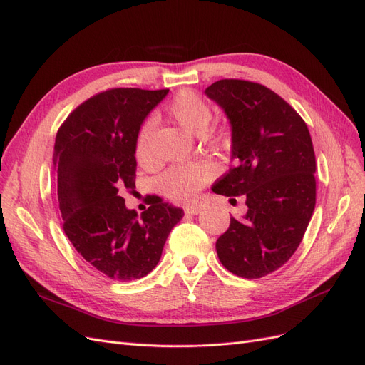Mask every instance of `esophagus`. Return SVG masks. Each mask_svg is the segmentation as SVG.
<instances>
[{"label": "esophagus", "mask_w": 365, "mask_h": 365, "mask_svg": "<svg viewBox=\"0 0 365 365\" xmlns=\"http://www.w3.org/2000/svg\"><path fill=\"white\" fill-rule=\"evenodd\" d=\"M201 205H185V208H184V212L187 213V215H197L201 212Z\"/></svg>", "instance_id": "34e87169"}]
</instances>
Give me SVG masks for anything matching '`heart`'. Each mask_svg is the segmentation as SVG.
<instances>
[{
    "label": "heart",
    "mask_w": 365,
    "mask_h": 365,
    "mask_svg": "<svg viewBox=\"0 0 365 365\" xmlns=\"http://www.w3.org/2000/svg\"><path fill=\"white\" fill-rule=\"evenodd\" d=\"M169 117L190 134L201 135L207 130L213 118V109L202 97L192 91H181L176 94L168 105ZM207 138L215 145H228L230 137L225 130H215ZM135 158L140 164L152 163L150 150V125L145 123L135 138ZM213 178V169L205 163H182L176 164L160 178L163 192L172 200L180 202H190L200 193L202 187Z\"/></svg>",
    "instance_id": "1"
}]
</instances>
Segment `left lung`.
I'll return each instance as SVG.
<instances>
[{"mask_svg":"<svg viewBox=\"0 0 365 365\" xmlns=\"http://www.w3.org/2000/svg\"><path fill=\"white\" fill-rule=\"evenodd\" d=\"M205 94L231 126L235 168L212 190L244 196L242 219L216 242L220 263L239 277L260 279L291 259L315 208V153L303 118L260 83L222 79Z\"/></svg>","mask_w":365,"mask_h":365,"instance_id":"obj_1","label":"left lung"}]
</instances>
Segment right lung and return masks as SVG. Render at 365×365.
<instances>
[{
    "instance_id": "1",
    "label": "right lung",
    "mask_w": 365,
    "mask_h": 365,
    "mask_svg": "<svg viewBox=\"0 0 365 365\" xmlns=\"http://www.w3.org/2000/svg\"><path fill=\"white\" fill-rule=\"evenodd\" d=\"M169 90L113 88L88 98L63 121L53 164L63 231L76 251L106 277L141 279L157 267L182 208L150 196L141 216L120 190L135 187V138Z\"/></svg>"
}]
</instances>
